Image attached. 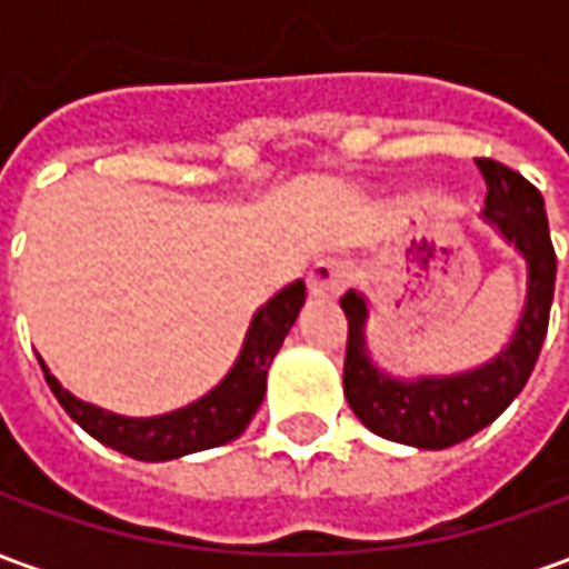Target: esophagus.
<instances>
[{
  "label": "esophagus",
  "mask_w": 569,
  "mask_h": 569,
  "mask_svg": "<svg viewBox=\"0 0 569 569\" xmlns=\"http://www.w3.org/2000/svg\"><path fill=\"white\" fill-rule=\"evenodd\" d=\"M350 286V268L345 261L326 259L320 264H313V271L308 273V289L313 298H338Z\"/></svg>",
  "instance_id": "esophagus-1"
}]
</instances>
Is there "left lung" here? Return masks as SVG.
<instances>
[{
	"label": "left lung",
	"mask_w": 569,
	"mask_h": 569,
	"mask_svg": "<svg viewBox=\"0 0 569 569\" xmlns=\"http://www.w3.org/2000/svg\"><path fill=\"white\" fill-rule=\"evenodd\" d=\"M476 163L488 182V222L527 261V301L509 347L490 362L463 375L415 381L390 378L371 362L366 350V298L353 289L341 298V308L347 313L345 396L353 415L375 436L427 451L451 448L500 418L512 406L515 396L525 390L549 332L558 259L551 247L546 200L539 188L530 186L521 173H515L512 167L490 158H478Z\"/></svg>",
	"instance_id": "1"
}]
</instances>
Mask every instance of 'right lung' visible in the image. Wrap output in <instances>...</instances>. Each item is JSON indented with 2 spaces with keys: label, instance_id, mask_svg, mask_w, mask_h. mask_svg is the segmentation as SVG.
<instances>
[{
  "label": "right lung",
  "instance_id": "obj_1",
  "mask_svg": "<svg viewBox=\"0 0 569 569\" xmlns=\"http://www.w3.org/2000/svg\"><path fill=\"white\" fill-rule=\"evenodd\" d=\"M305 296L308 292H305L301 280L280 289L252 317L243 350L237 357L234 369L224 375V381L212 387L198 402L170 411V415H158V418H121V415L103 411L91 402H81L60 387V381L48 371L42 359L39 362H42L44 381L57 396V402L88 436L116 451L128 453L133 460H146V463L176 460L186 453L224 445L247 429L252 415L259 411L264 390H268V369H271L277 350L283 347V338L292 329L298 310L305 305Z\"/></svg>",
  "mask_w": 569,
  "mask_h": 569
}]
</instances>
